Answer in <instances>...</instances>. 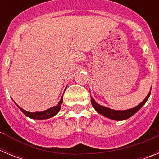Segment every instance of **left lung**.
<instances>
[{"instance_id": "left-lung-1", "label": "left lung", "mask_w": 159, "mask_h": 159, "mask_svg": "<svg viewBox=\"0 0 159 159\" xmlns=\"http://www.w3.org/2000/svg\"><path fill=\"white\" fill-rule=\"evenodd\" d=\"M150 95H151V91L148 93L147 96L146 97L145 99L139 103V104L136 106L134 108H130V109H128V110H125V111H116L113 110V109H110V108L106 107L101 106V105L98 104L95 100H94L93 98H92L91 101H92V106L94 107V108L95 109L97 112H99V114L102 115L103 116L107 118H109L111 119H113V120H117V121H120V120H125V119H129L130 117H131L133 115L136 113L139 110L140 108L145 104L146 102L147 101L148 98L150 97Z\"/></svg>"}]
</instances>
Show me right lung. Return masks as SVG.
<instances>
[{
    "instance_id": "add662e5",
    "label": "right lung",
    "mask_w": 159,
    "mask_h": 159,
    "mask_svg": "<svg viewBox=\"0 0 159 159\" xmlns=\"http://www.w3.org/2000/svg\"><path fill=\"white\" fill-rule=\"evenodd\" d=\"M62 102H63V96L57 106H54L48 109V110H45V111H40V112H29L27 111L22 109V108L18 106L17 104H16V106H17L18 107H19L20 110L21 111L25 114V116H28V117L33 119L42 120V119H47L56 116V115L60 111Z\"/></svg>"
}]
</instances>
